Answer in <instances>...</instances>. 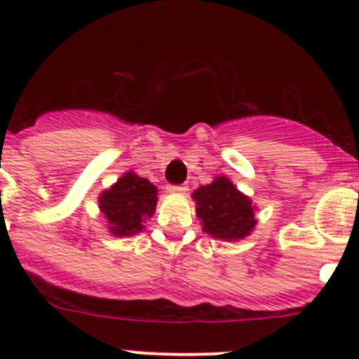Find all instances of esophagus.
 <instances>
[{
    "mask_svg": "<svg viewBox=\"0 0 359 359\" xmlns=\"http://www.w3.org/2000/svg\"><path fill=\"white\" fill-rule=\"evenodd\" d=\"M186 191H187L186 184H182V186H168V193L172 194H184Z\"/></svg>",
    "mask_w": 359,
    "mask_h": 359,
    "instance_id": "1",
    "label": "esophagus"
}]
</instances>
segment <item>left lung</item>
I'll return each mask as SVG.
<instances>
[{
  "label": "left lung",
  "mask_w": 359,
  "mask_h": 359,
  "mask_svg": "<svg viewBox=\"0 0 359 359\" xmlns=\"http://www.w3.org/2000/svg\"><path fill=\"white\" fill-rule=\"evenodd\" d=\"M196 217L203 233L222 242H238L249 236L257 224V210L249 196L236 189L228 177H215L207 186H200L193 194Z\"/></svg>",
  "instance_id": "1"
}]
</instances>
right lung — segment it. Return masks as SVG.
<instances>
[{
	"instance_id": "right-lung-1",
	"label": "right lung",
	"mask_w": 359,
	"mask_h": 359,
	"mask_svg": "<svg viewBox=\"0 0 359 359\" xmlns=\"http://www.w3.org/2000/svg\"><path fill=\"white\" fill-rule=\"evenodd\" d=\"M158 187L135 172H126L98 196V207L107 229L117 238L137 235L154 215Z\"/></svg>"
}]
</instances>
